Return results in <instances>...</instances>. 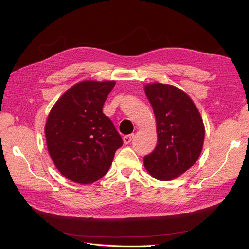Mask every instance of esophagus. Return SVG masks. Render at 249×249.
I'll return each instance as SVG.
<instances>
[{
    "instance_id": "obj_1",
    "label": "esophagus",
    "mask_w": 249,
    "mask_h": 249,
    "mask_svg": "<svg viewBox=\"0 0 249 249\" xmlns=\"http://www.w3.org/2000/svg\"><path fill=\"white\" fill-rule=\"evenodd\" d=\"M133 138H134V134L125 135V136L124 137V144H129V143H131V141L133 140Z\"/></svg>"
}]
</instances>
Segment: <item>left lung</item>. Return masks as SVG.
Listing matches in <instances>:
<instances>
[{
  "instance_id": "obj_1",
  "label": "left lung",
  "mask_w": 249,
  "mask_h": 249,
  "mask_svg": "<svg viewBox=\"0 0 249 249\" xmlns=\"http://www.w3.org/2000/svg\"><path fill=\"white\" fill-rule=\"evenodd\" d=\"M145 94L156 117L158 143L144 156V166L155 178L170 180L197 161L205 127L197 108L180 89L155 83L145 86Z\"/></svg>"
}]
</instances>
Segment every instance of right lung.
<instances>
[{
  "label": "right lung",
  "instance_id": "obj_1",
  "mask_svg": "<svg viewBox=\"0 0 249 249\" xmlns=\"http://www.w3.org/2000/svg\"><path fill=\"white\" fill-rule=\"evenodd\" d=\"M114 81H84L60 97L51 110L46 138L50 156L62 175L91 184L108 172L123 139L103 113Z\"/></svg>",
  "mask_w": 249,
  "mask_h": 249
}]
</instances>
